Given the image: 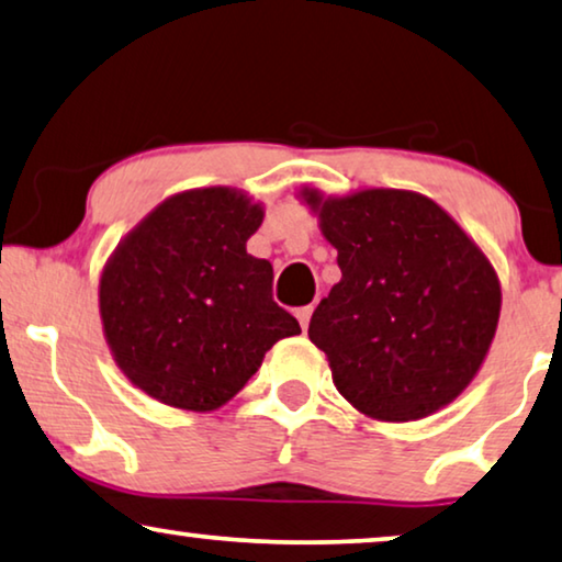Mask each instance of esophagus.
I'll list each match as a JSON object with an SVG mask.
<instances>
[{"instance_id": "34e87169", "label": "esophagus", "mask_w": 562, "mask_h": 562, "mask_svg": "<svg viewBox=\"0 0 562 562\" xmlns=\"http://www.w3.org/2000/svg\"><path fill=\"white\" fill-rule=\"evenodd\" d=\"M297 321H300V328H307V323H311V315H313V305H305V307H297Z\"/></svg>"}]
</instances>
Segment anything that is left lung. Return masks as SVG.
<instances>
[{
	"label": "left lung",
	"instance_id": "8db88e82",
	"mask_svg": "<svg viewBox=\"0 0 562 562\" xmlns=\"http://www.w3.org/2000/svg\"><path fill=\"white\" fill-rule=\"evenodd\" d=\"M338 251L341 280L315 307L307 336L336 390L379 423L423 420L479 374L502 311L484 249L448 211L415 191L303 188Z\"/></svg>",
	"mask_w": 562,
	"mask_h": 562
}]
</instances>
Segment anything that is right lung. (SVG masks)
<instances>
[{"label":"right lung","mask_w":562,"mask_h":562,"mask_svg":"<svg viewBox=\"0 0 562 562\" xmlns=\"http://www.w3.org/2000/svg\"><path fill=\"white\" fill-rule=\"evenodd\" d=\"M265 205L191 188L155 205L106 259L99 313L122 374L188 413L224 407L300 326L272 300V265L247 251Z\"/></svg>","instance_id":"add662e5"}]
</instances>
